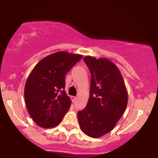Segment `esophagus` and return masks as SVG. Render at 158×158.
I'll use <instances>...</instances> for the list:
<instances>
[{
	"label": "esophagus",
	"instance_id": "obj_1",
	"mask_svg": "<svg viewBox=\"0 0 158 158\" xmlns=\"http://www.w3.org/2000/svg\"><path fill=\"white\" fill-rule=\"evenodd\" d=\"M77 99V98L76 97H72V99H73V101H75Z\"/></svg>",
	"mask_w": 158,
	"mask_h": 158
}]
</instances>
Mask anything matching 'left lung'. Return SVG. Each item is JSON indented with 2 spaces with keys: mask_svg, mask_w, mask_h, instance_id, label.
Segmentation results:
<instances>
[{
  "mask_svg": "<svg viewBox=\"0 0 158 158\" xmlns=\"http://www.w3.org/2000/svg\"><path fill=\"white\" fill-rule=\"evenodd\" d=\"M90 72V97L87 106L77 113L81 129L91 137L111 131L128 103L124 80L114 63L107 59L86 56L83 59Z\"/></svg>",
  "mask_w": 158,
  "mask_h": 158,
  "instance_id": "left-lung-1",
  "label": "left lung"
}]
</instances>
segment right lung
Instances as JSON below:
<instances>
[{
  "label": "right lung",
  "instance_id": "add662e5",
  "mask_svg": "<svg viewBox=\"0 0 158 158\" xmlns=\"http://www.w3.org/2000/svg\"><path fill=\"white\" fill-rule=\"evenodd\" d=\"M82 56L60 51L49 55L35 65L24 88L26 106L31 118L42 128L61 123L70 109V98L64 91L65 74Z\"/></svg>",
  "mask_w": 158,
  "mask_h": 158
}]
</instances>
